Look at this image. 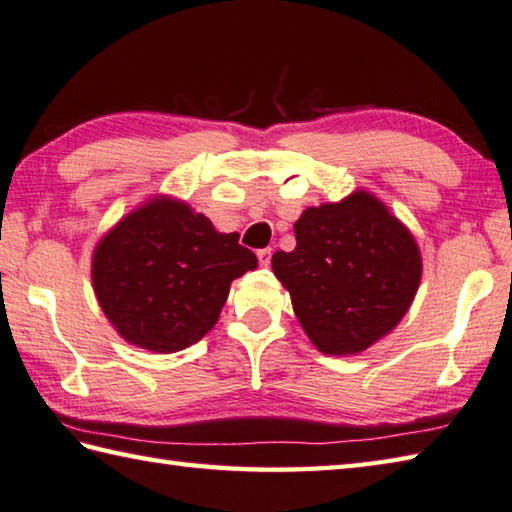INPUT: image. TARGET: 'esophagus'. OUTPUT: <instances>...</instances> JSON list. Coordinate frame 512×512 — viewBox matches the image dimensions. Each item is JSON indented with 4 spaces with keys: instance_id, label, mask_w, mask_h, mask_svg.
<instances>
[{
    "instance_id": "1",
    "label": "esophagus",
    "mask_w": 512,
    "mask_h": 512,
    "mask_svg": "<svg viewBox=\"0 0 512 512\" xmlns=\"http://www.w3.org/2000/svg\"><path fill=\"white\" fill-rule=\"evenodd\" d=\"M269 260H271V247L258 249V263L263 265V267H267V265H269Z\"/></svg>"
}]
</instances>
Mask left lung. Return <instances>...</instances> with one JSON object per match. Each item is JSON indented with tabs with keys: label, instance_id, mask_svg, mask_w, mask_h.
Segmentation results:
<instances>
[{
	"label": "left lung",
	"instance_id": "obj_1",
	"mask_svg": "<svg viewBox=\"0 0 512 512\" xmlns=\"http://www.w3.org/2000/svg\"><path fill=\"white\" fill-rule=\"evenodd\" d=\"M294 232L296 249L276 252L271 269L318 351L353 356L391 333L422 278L420 249L400 218L358 190L307 207Z\"/></svg>",
	"mask_w": 512,
	"mask_h": 512
}]
</instances>
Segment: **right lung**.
I'll return each mask as SVG.
<instances>
[{"instance_id": "add662e5", "label": "right lung", "mask_w": 512, "mask_h": 512, "mask_svg": "<svg viewBox=\"0 0 512 512\" xmlns=\"http://www.w3.org/2000/svg\"><path fill=\"white\" fill-rule=\"evenodd\" d=\"M238 234L170 196L123 216L92 254V287L119 336L154 353H174L210 331L234 278L256 269Z\"/></svg>"}]
</instances>
